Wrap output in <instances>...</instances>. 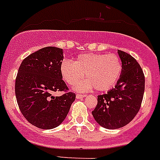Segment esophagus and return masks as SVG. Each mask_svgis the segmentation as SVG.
Wrapping results in <instances>:
<instances>
[{"label":"esophagus","instance_id":"34e87169","mask_svg":"<svg viewBox=\"0 0 160 160\" xmlns=\"http://www.w3.org/2000/svg\"><path fill=\"white\" fill-rule=\"evenodd\" d=\"M86 96V95L85 94H77L76 95V99H81V98H84Z\"/></svg>","mask_w":160,"mask_h":160}]
</instances>
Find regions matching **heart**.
I'll return each instance as SVG.
<instances>
[{
  "instance_id": "b5f03b06",
  "label": "heart",
  "mask_w": 160,
  "mask_h": 160,
  "mask_svg": "<svg viewBox=\"0 0 160 160\" xmlns=\"http://www.w3.org/2000/svg\"><path fill=\"white\" fill-rule=\"evenodd\" d=\"M122 62L114 54L85 53L79 55L74 61L63 60L60 74L68 85L79 84L78 90H89L95 87L99 91H106L114 87L121 76Z\"/></svg>"
}]
</instances>
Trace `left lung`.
I'll return each instance as SVG.
<instances>
[{"label":"left lung","instance_id":"obj_1","mask_svg":"<svg viewBox=\"0 0 160 160\" xmlns=\"http://www.w3.org/2000/svg\"><path fill=\"white\" fill-rule=\"evenodd\" d=\"M122 62L121 76L114 88L98 95L92 114L95 121L105 129L125 126L134 119L141 106L144 93V75L133 56L118 51Z\"/></svg>","mask_w":160,"mask_h":160}]
</instances>
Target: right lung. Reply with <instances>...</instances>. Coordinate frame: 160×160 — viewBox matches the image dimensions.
<instances>
[{
  "mask_svg": "<svg viewBox=\"0 0 160 160\" xmlns=\"http://www.w3.org/2000/svg\"><path fill=\"white\" fill-rule=\"evenodd\" d=\"M63 50L48 46L34 52L21 62L16 75L15 93L21 114L29 123L43 129L60 125L75 100V93L62 80L60 66ZM55 91H65L60 97Z\"/></svg>",
  "mask_w": 160,
  "mask_h": 160,
  "instance_id": "obj_1",
  "label": "right lung"
}]
</instances>
